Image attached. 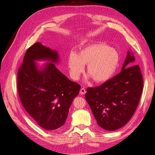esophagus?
Wrapping results in <instances>:
<instances>
[{"label":"esophagus","instance_id":"1","mask_svg":"<svg viewBox=\"0 0 155 155\" xmlns=\"http://www.w3.org/2000/svg\"><path fill=\"white\" fill-rule=\"evenodd\" d=\"M80 94H82V95H83V94H85L86 93V90H85V88H81V89H80Z\"/></svg>","mask_w":155,"mask_h":155}]
</instances>
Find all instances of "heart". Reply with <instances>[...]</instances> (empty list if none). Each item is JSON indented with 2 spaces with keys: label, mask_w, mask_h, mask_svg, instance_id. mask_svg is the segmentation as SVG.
Here are the masks:
<instances>
[{
  "label": "heart",
  "mask_w": 155,
  "mask_h": 155,
  "mask_svg": "<svg viewBox=\"0 0 155 155\" xmlns=\"http://www.w3.org/2000/svg\"><path fill=\"white\" fill-rule=\"evenodd\" d=\"M119 55L104 43H96L83 48L78 54L72 52L68 58L70 76L78 79L87 65V73L96 83L105 82L114 74L118 66Z\"/></svg>",
  "instance_id": "b5f03b06"
}]
</instances>
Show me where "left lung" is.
<instances>
[{
    "instance_id": "obj_1",
    "label": "left lung",
    "mask_w": 155,
    "mask_h": 155,
    "mask_svg": "<svg viewBox=\"0 0 155 155\" xmlns=\"http://www.w3.org/2000/svg\"><path fill=\"white\" fill-rule=\"evenodd\" d=\"M128 51L121 71L101 85L87 88L86 100L100 127L115 130L124 126L138 105L143 90V78L139 65L127 67L134 61Z\"/></svg>"
}]
</instances>
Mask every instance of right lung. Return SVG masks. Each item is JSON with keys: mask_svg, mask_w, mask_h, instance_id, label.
<instances>
[{"mask_svg": "<svg viewBox=\"0 0 155 155\" xmlns=\"http://www.w3.org/2000/svg\"><path fill=\"white\" fill-rule=\"evenodd\" d=\"M38 60L53 63L39 70L35 64ZM58 61L57 51L36 43L27 50L17 74V90L22 106L37 124L48 130L64 124L70 107L81 88L53 64Z\"/></svg>", "mask_w": 155, "mask_h": 155, "instance_id": "right-lung-1", "label": "right lung"}]
</instances>
